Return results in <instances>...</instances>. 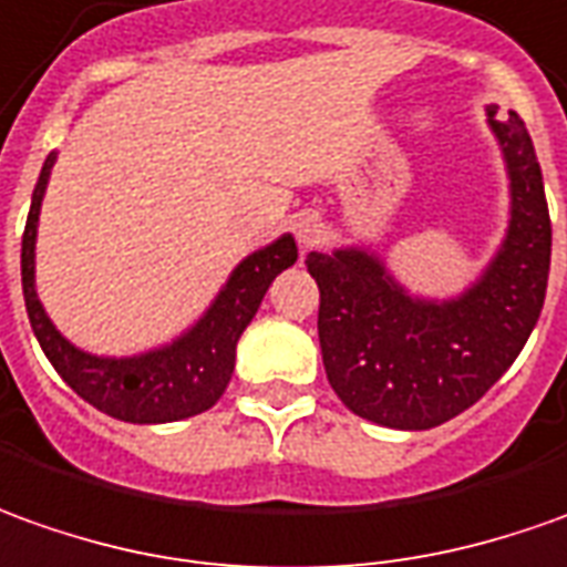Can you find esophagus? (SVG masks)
I'll return each mask as SVG.
<instances>
[{
	"label": "esophagus",
	"mask_w": 567,
	"mask_h": 567,
	"mask_svg": "<svg viewBox=\"0 0 567 567\" xmlns=\"http://www.w3.org/2000/svg\"><path fill=\"white\" fill-rule=\"evenodd\" d=\"M295 233H298L300 248H313L316 241L322 238V223H319L316 214H300V217L295 219Z\"/></svg>",
	"instance_id": "34e87169"
}]
</instances>
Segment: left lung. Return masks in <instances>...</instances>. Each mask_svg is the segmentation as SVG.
<instances>
[{
	"instance_id": "obj_1",
	"label": "left lung",
	"mask_w": 567,
	"mask_h": 567,
	"mask_svg": "<svg viewBox=\"0 0 567 567\" xmlns=\"http://www.w3.org/2000/svg\"><path fill=\"white\" fill-rule=\"evenodd\" d=\"M487 126L509 173V229L462 295L413 298L365 248L307 254L329 384L350 413L384 429L425 431L465 413L540 319L553 226L537 152L518 114L496 117L491 105Z\"/></svg>"
}]
</instances>
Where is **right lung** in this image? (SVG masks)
<instances>
[{"mask_svg":"<svg viewBox=\"0 0 567 567\" xmlns=\"http://www.w3.org/2000/svg\"><path fill=\"white\" fill-rule=\"evenodd\" d=\"M55 154L45 157L21 241V282L33 334L55 372L95 410L133 425H161L198 415L217 403L235 369V344L257 313L272 279L298 260L291 235L248 254L204 316L164 348L136 357H95L73 348L52 326L37 295V226Z\"/></svg>","mask_w":567,"mask_h":567,"instance_id":"right-lung-1","label":"right lung"}]
</instances>
